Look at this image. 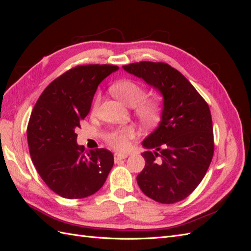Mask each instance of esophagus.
I'll list each match as a JSON object with an SVG mask.
<instances>
[{
    "label": "esophagus",
    "instance_id": "34e87169",
    "mask_svg": "<svg viewBox=\"0 0 251 251\" xmlns=\"http://www.w3.org/2000/svg\"><path fill=\"white\" fill-rule=\"evenodd\" d=\"M127 157L126 154H121V153H116L114 155V159H115V162L119 161V160H123V159H126Z\"/></svg>",
    "mask_w": 251,
    "mask_h": 251
}]
</instances>
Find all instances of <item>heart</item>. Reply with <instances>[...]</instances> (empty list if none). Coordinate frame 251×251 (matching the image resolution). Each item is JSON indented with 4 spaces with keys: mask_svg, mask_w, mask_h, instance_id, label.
<instances>
[{
    "mask_svg": "<svg viewBox=\"0 0 251 251\" xmlns=\"http://www.w3.org/2000/svg\"><path fill=\"white\" fill-rule=\"evenodd\" d=\"M113 93L124 103L133 107L135 115L143 125H153L158 120L161 112V102L157 97H144L146 89L133 79H121L112 86ZM100 102V94H96L92 112H95ZM135 137V131L130 126H121L111 131L105 140L112 148L126 151Z\"/></svg>",
    "mask_w": 251,
    "mask_h": 251,
    "instance_id": "obj_1",
    "label": "heart"
}]
</instances>
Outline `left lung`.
<instances>
[{
	"label": "left lung",
	"mask_w": 251,
	"mask_h": 251,
	"mask_svg": "<svg viewBox=\"0 0 251 251\" xmlns=\"http://www.w3.org/2000/svg\"><path fill=\"white\" fill-rule=\"evenodd\" d=\"M163 95L161 121L143 140L146 166L137 176L144 195L173 204L191 195L214 156L212 120L207 102L183 74L165 63L139 62L123 67Z\"/></svg>",
	"instance_id": "left-lung-1"
}]
</instances>
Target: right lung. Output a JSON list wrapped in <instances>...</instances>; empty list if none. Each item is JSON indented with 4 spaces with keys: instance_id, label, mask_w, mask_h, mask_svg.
I'll return each instance as SVG.
<instances>
[{
    "instance_id": "obj_1",
    "label": "right lung",
    "mask_w": 251,
    "mask_h": 251,
    "mask_svg": "<svg viewBox=\"0 0 251 251\" xmlns=\"http://www.w3.org/2000/svg\"><path fill=\"white\" fill-rule=\"evenodd\" d=\"M119 69L114 65L76 66L49 83L37 100L27 126L31 160L51 191L82 199L100 191L113 168L109 150L86 151L76 143L98 85Z\"/></svg>"
}]
</instances>
